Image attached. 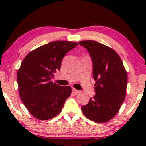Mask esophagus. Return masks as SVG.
<instances>
[{
  "mask_svg": "<svg viewBox=\"0 0 146 146\" xmlns=\"http://www.w3.org/2000/svg\"><path fill=\"white\" fill-rule=\"evenodd\" d=\"M72 92L74 94H79V93H80V91H79V90H76V89H75V88H72Z\"/></svg>",
  "mask_w": 146,
  "mask_h": 146,
  "instance_id": "esophagus-1",
  "label": "esophagus"
}]
</instances>
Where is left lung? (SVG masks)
<instances>
[{
	"instance_id": "1",
	"label": "left lung",
	"mask_w": 146,
	"mask_h": 146,
	"mask_svg": "<svg viewBox=\"0 0 146 146\" xmlns=\"http://www.w3.org/2000/svg\"><path fill=\"white\" fill-rule=\"evenodd\" d=\"M89 52L93 62L96 94L82 106L90 120L104 123L113 118L126 95L127 74L120 57L114 50L93 40L78 42Z\"/></svg>"
}]
</instances>
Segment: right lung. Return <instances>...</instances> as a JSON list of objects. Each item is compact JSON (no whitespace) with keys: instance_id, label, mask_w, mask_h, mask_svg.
Masks as SVG:
<instances>
[{"instance_id":"right-lung-1","label":"right lung","mask_w":146,"mask_h":146,"mask_svg":"<svg viewBox=\"0 0 146 146\" xmlns=\"http://www.w3.org/2000/svg\"><path fill=\"white\" fill-rule=\"evenodd\" d=\"M78 43L54 41L30 52L18 70L19 92L28 111L40 120L52 119L60 112L71 94L70 86H61L51 79L60 69L62 60Z\"/></svg>"}]
</instances>
